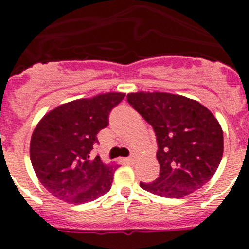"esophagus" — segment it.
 <instances>
[{
	"instance_id": "1",
	"label": "esophagus",
	"mask_w": 249,
	"mask_h": 249,
	"mask_svg": "<svg viewBox=\"0 0 249 249\" xmlns=\"http://www.w3.org/2000/svg\"><path fill=\"white\" fill-rule=\"evenodd\" d=\"M136 159H137V154H136V153H132V154L130 155L129 158H127V160H129L130 162H134Z\"/></svg>"
}]
</instances>
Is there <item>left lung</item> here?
I'll use <instances>...</instances> for the list:
<instances>
[{
	"instance_id": "left-lung-1",
	"label": "left lung",
	"mask_w": 249,
	"mask_h": 249,
	"mask_svg": "<svg viewBox=\"0 0 249 249\" xmlns=\"http://www.w3.org/2000/svg\"><path fill=\"white\" fill-rule=\"evenodd\" d=\"M127 102L154 129L159 177L140 183L147 192L179 199L213 177L223 157V130L210 109L195 100L167 92H131Z\"/></svg>"
}]
</instances>
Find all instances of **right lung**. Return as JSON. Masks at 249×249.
Segmentation results:
<instances>
[{
  "instance_id": "right-lung-1",
  "label": "right lung",
  "mask_w": 249,
  "mask_h": 249,
  "mask_svg": "<svg viewBox=\"0 0 249 249\" xmlns=\"http://www.w3.org/2000/svg\"><path fill=\"white\" fill-rule=\"evenodd\" d=\"M123 92L100 94L60 105L37 124L30 159L39 182L56 199L80 205L109 192L118 165L91 157L96 135L108 125L109 112Z\"/></svg>"
}]
</instances>
